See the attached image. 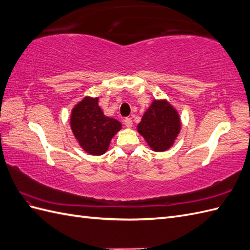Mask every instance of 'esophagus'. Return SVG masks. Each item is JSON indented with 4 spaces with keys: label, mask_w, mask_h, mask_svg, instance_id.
Masks as SVG:
<instances>
[{
    "label": "esophagus",
    "mask_w": 250,
    "mask_h": 250,
    "mask_svg": "<svg viewBox=\"0 0 250 250\" xmlns=\"http://www.w3.org/2000/svg\"><path fill=\"white\" fill-rule=\"evenodd\" d=\"M124 123H125V125L126 127H132V125H133V121H132L131 118H125V119L124 120Z\"/></svg>",
    "instance_id": "obj_1"
}]
</instances>
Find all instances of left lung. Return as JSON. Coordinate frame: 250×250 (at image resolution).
<instances>
[{"label": "left lung", "mask_w": 250, "mask_h": 250, "mask_svg": "<svg viewBox=\"0 0 250 250\" xmlns=\"http://www.w3.org/2000/svg\"><path fill=\"white\" fill-rule=\"evenodd\" d=\"M180 131L181 118L167 99H154L137 125V132L155 152L171 148Z\"/></svg>", "instance_id": "left-lung-1"}]
</instances>
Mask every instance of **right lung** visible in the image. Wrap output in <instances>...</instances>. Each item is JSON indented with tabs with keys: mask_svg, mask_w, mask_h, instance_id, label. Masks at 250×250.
Wrapping results in <instances>:
<instances>
[{
	"mask_svg": "<svg viewBox=\"0 0 250 250\" xmlns=\"http://www.w3.org/2000/svg\"><path fill=\"white\" fill-rule=\"evenodd\" d=\"M99 97L86 96L73 106L70 127L80 147L91 155L107 151L112 138L123 127L120 121L104 115Z\"/></svg>",
	"mask_w": 250,
	"mask_h": 250,
	"instance_id": "right-lung-1",
	"label": "right lung"
}]
</instances>
